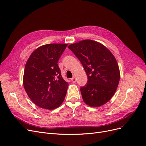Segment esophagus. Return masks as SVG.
I'll return each instance as SVG.
<instances>
[{
  "mask_svg": "<svg viewBox=\"0 0 146 146\" xmlns=\"http://www.w3.org/2000/svg\"><path fill=\"white\" fill-rule=\"evenodd\" d=\"M71 81H72V82H73V83H75V82H76V78H75V77H73V78H72L71 79Z\"/></svg>",
  "mask_w": 146,
  "mask_h": 146,
  "instance_id": "obj_1",
  "label": "esophagus"
}]
</instances>
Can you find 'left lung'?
Masks as SVG:
<instances>
[{"label": "left lung", "mask_w": 146, "mask_h": 146, "mask_svg": "<svg viewBox=\"0 0 146 146\" xmlns=\"http://www.w3.org/2000/svg\"><path fill=\"white\" fill-rule=\"evenodd\" d=\"M68 48L80 61L87 75V84L80 89L84 102L91 107L108 102L120 80L115 56L102 44L89 39L70 45Z\"/></svg>", "instance_id": "left-lung-1"}]
</instances>
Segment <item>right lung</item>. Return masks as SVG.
Returning <instances> with one entry per match:
<instances>
[{
  "label": "right lung",
  "instance_id": "obj_1",
  "mask_svg": "<svg viewBox=\"0 0 146 146\" xmlns=\"http://www.w3.org/2000/svg\"><path fill=\"white\" fill-rule=\"evenodd\" d=\"M67 44H47L31 54L25 66L23 85L39 107L52 110L64 101L68 84L62 78L58 61Z\"/></svg>",
  "mask_w": 146,
  "mask_h": 146
}]
</instances>
